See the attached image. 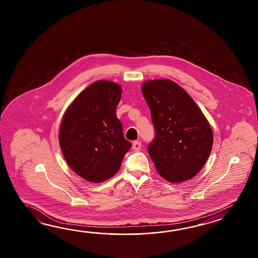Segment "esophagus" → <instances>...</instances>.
Segmentation results:
<instances>
[{
	"label": "esophagus",
	"instance_id": "esophagus-1",
	"mask_svg": "<svg viewBox=\"0 0 258 258\" xmlns=\"http://www.w3.org/2000/svg\"><path fill=\"white\" fill-rule=\"evenodd\" d=\"M141 147H142L141 143L138 142V141H135V142H133V146H132V148H133V149H134L135 151H139V150L141 149Z\"/></svg>",
	"mask_w": 258,
	"mask_h": 258
}]
</instances>
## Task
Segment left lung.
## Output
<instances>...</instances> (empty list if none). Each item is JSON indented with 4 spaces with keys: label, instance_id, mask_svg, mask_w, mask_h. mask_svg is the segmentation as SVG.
<instances>
[{
    "label": "left lung",
    "instance_id": "8db88e82",
    "mask_svg": "<svg viewBox=\"0 0 258 258\" xmlns=\"http://www.w3.org/2000/svg\"><path fill=\"white\" fill-rule=\"evenodd\" d=\"M142 93L156 131L148 148L156 170L170 182L192 179L212 149L209 121L191 96L170 79L146 81Z\"/></svg>",
    "mask_w": 258,
    "mask_h": 258
}]
</instances>
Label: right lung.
I'll return each instance as SVG.
<instances>
[{
  "instance_id": "obj_1",
  "label": "right lung",
  "mask_w": 258,
  "mask_h": 258,
  "mask_svg": "<svg viewBox=\"0 0 258 258\" xmlns=\"http://www.w3.org/2000/svg\"><path fill=\"white\" fill-rule=\"evenodd\" d=\"M120 85L96 81L67 108L60 121L59 143L67 164L84 180L99 183L115 175L132 144L116 116Z\"/></svg>"
}]
</instances>
